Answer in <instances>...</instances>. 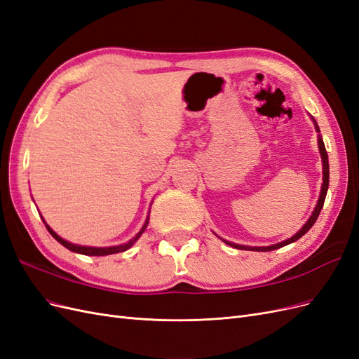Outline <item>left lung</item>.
Returning <instances> with one entry per match:
<instances>
[{
	"mask_svg": "<svg viewBox=\"0 0 359 359\" xmlns=\"http://www.w3.org/2000/svg\"><path fill=\"white\" fill-rule=\"evenodd\" d=\"M311 119H313V123H314V127H316L318 133H319L320 130H319V127H318L316 119H314V118H311ZM318 145H319V153H320V157H322V166H323V168H322V169H323V182H322V189H320V194H319L318 205H316V208H314L313 214L310 215V219L307 220V223L304 224L295 235L290 236L289 240H286V241H283V243L274 244V245H268V247H248V245H241V244H233V243H229V241H226V240H223V243H226L227 245H231V247L240 248V250H255V252H271V250H277V248H280V247H285V245H287V244H290V243H295V241H298L302 235H306V233L310 231V227L314 224V222L318 220V217H319V214H320V210H322V206H323L325 198H327L328 186H330V165H328V154H327V149H325V144H323V140H322V136H320V135L318 136Z\"/></svg>",
	"mask_w": 359,
	"mask_h": 359,
	"instance_id": "left-lung-1",
	"label": "left lung"
}]
</instances>
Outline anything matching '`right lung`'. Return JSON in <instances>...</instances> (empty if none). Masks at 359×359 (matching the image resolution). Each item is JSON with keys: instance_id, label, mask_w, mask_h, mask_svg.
Here are the masks:
<instances>
[{"instance_id": "add662e5", "label": "right lung", "mask_w": 359, "mask_h": 359, "mask_svg": "<svg viewBox=\"0 0 359 359\" xmlns=\"http://www.w3.org/2000/svg\"><path fill=\"white\" fill-rule=\"evenodd\" d=\"M43 220V219H41ZM148 220H149V217H147V220H145V223H144V226H142V229H140L137 233H136V236L135 238H132V240H130L128 243H126V244H121V245H115V247H86V245H78V244H72V243H69V241H66V240H62V238L60 236V235H57L55 232H53L50 227L46 224V222H45V224H46V229L49 231V233L55 238V240L60 243V244H62L64 247L66 248H69L70 252H74V253H79V255H86V256H107V255H115V253H121V252H126V250H128L130 247H132L139 238H140V235H142L144 232H145V229H147V226H148Z\"/></svg>"}]
</instances>
